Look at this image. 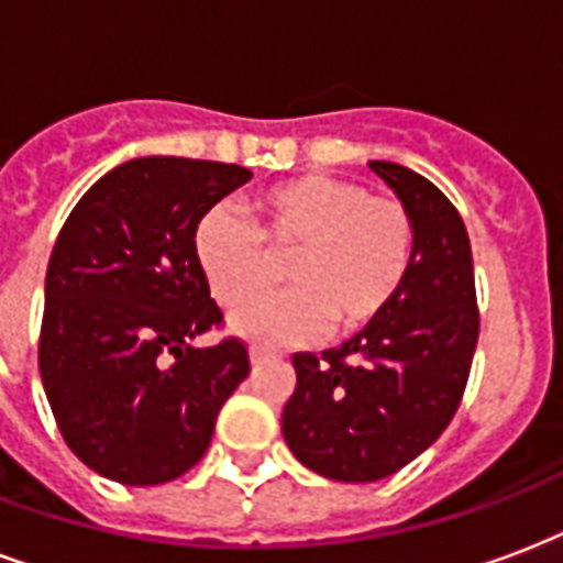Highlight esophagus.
I'll list each match as a JSON object with an SVG mask.
<instances>
[{
  "label": "esophagus",
  "mask_w": 563,
  "mask_h": 563,
  "mask_svg": "<svg viewBox=\"0 0 563 563\" xmlns=\"http://www.w3.org/2000/svg\"><path fill=\"white\" fill-rule=\"evenodd\" d=\"M269 358H276V352L264 350V346H252V350H250V361L255 364V367H258V364H264V361H269Z\"/></svg>",
  "instance_id": "34e87169"
}]
</instances>
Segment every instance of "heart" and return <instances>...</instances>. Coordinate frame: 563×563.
<instances>
[{"label":"heart","instance_id":"obj_1","mask_svg":"<svg viewBox=\"0 0 563 563\" xmlns=\"http://www.w3.org/2000/svg\"><path fill=\"white\" fill-rule=\"evenodd\" d=\"M252 222L213 208L194 234L196 264L222 308H234L266 280V255L286 254L282 295L232 313L243 341L308 343L367 329L390 308L411 273L417 232L394 196H373L350 178H287L252 199Z\"/></svg>","mask_w":563,"mask_h":563}]
</instances>
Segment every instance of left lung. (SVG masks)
Returning <instances> with one entry per match:
<instances>
[{
    "instance_id": "8db88e82",
    "label": "left lung",
    "mask_w": 563,
    "mask_h": 563,
    "mask_svg": "<svg viewBox=\"0 0 563 563\" xmlns=\"http://www.w3.org/2000/svg\"><path fill=\"white\" fill-rule=\"evenodd\" d=\"M417 232L411 273L378 320L325 350L296 352L282 413L290 452L334 482L399 473L443 434L467 387L478 341L473 252L461 213L429 178L369 161Z\"/></svg>"
}]
</instances>
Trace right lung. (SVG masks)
Listing matches in <instances>:
<instances>
[{
	"instance_id": "add662e5",
	"label": "right lung",
	"mask_w": 563,
	"mask_h": 563,
	"mask_svg": "<svg viewBox=\"0 0 563 563\" xmlns=\"http://www.w3.org/2000/svg\"><path fill=\"white\" fill-rule=\"evenodd\" d=\"M252 173L220 161H125L60 229L43 305L41 378L67 446L99 476L150 487L185 476L250 376L238 338L194 346L222 322L194 255L196 225Z\"/></svg>"
}]
</instances>
